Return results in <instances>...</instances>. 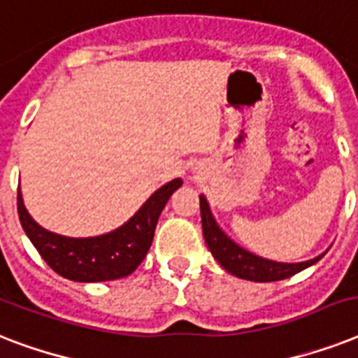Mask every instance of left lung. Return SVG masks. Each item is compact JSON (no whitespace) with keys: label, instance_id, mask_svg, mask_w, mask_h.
Here are the masks:
<instances>
[{"label":"left lung","instance_id":"left-lung-1","mask_svg":"<svg viewBox=\"0 0 358 358\" xmlns=\"http://www.w3.org/2000/svg\"><path fill=\"white\" fill-rule=\"evenodd\" d=\"M201 217H202V234L206 239L208 249L212 250L213 258L221 264L229 273L234 277L245 278V280H255V282H273V280H282L295 273L303 271L317 260H322V256H316L312 260L299 262V264H284V262L266 260L262 256H256L243 247L236 245L223 230L219 229L215 223L206 199L201 195Z\"/></svg>","mask_w":358,"mask_h":358}]
</instances>
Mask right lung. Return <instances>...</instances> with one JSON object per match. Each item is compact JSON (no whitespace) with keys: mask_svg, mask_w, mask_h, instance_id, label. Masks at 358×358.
Returning <instances> with one entry per match:
<instances>
[{"mask_svg":"<svg viewBox=\"0 0 358 358\" xmlns=\"http://www.w3.org/2000/svg\"><path fill=\"white\" fill-rule=\"evenodd\" d=\"M180 185V178L162 185L128 223L96 238H66L42 229L25 210L20 187L16 204L22 229L53 271L76 282H103L128 277L145 260L162 210Z\"/></svg>","mask_w":358,"mask_h":358,"instance_id":"obj_1","label":"right lung"}]
</instances>
